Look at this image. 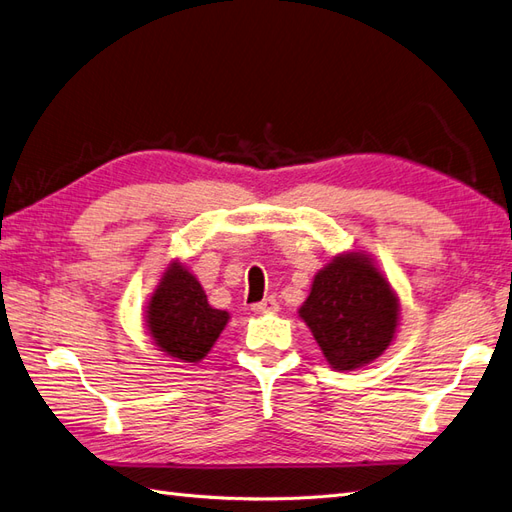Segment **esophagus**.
<instances>
[{"instance_id": "esophagus-1", "label": "esophagus", "mask_w": 512, "mask_h": 512, "mask_svg": "<svg viewBox=\"0 0 512 512\" xmlns=\"http://www.w3.org/2000/svg\"><path fill=\"white\" fill-rule=\"evenodd\" d=\"M252 310H254V313H276L278 302L273 297H265L263 302L252 304Z\"/></svg>"}]
</instances>
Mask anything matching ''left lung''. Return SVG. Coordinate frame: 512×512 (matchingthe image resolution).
Instances as JSON below:
<instances>
[{"instance_id":"obj_1","label":"left lung","mask_w":512,"mask_h":512,"mask_svg":"<svg viewBox=\"0 0 512 512\" xmlns=\"http://www.w3.org/2000/svg\"><path fill=\"white\" fill-rule=\"evenodd\" d=\"M299 317L334 369H356L393 341L397 299L369 258L345 254L317 273Z\"/></svg>"}]
</instances>
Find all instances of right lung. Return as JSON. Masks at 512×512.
I'll return each mask as SVG.
<instances>
[{
	"label": "right lung",
	"instance_id": "add662e5",
	"mask_svg": "<svg viewBox=\"0 0 512 512\" xmlns=\"http://www.w3.org/2000/svg\"><path fill=\"white\" fill-rule=\"evenodd\" d=\"M228 319L226 310L208 304L202 284L178 263L162 276L147 308V326L156 345L184 363L202 360Z\"/></svg>",
	"mask_w": 512,
	"mask_h": 512
}]
</instances>
